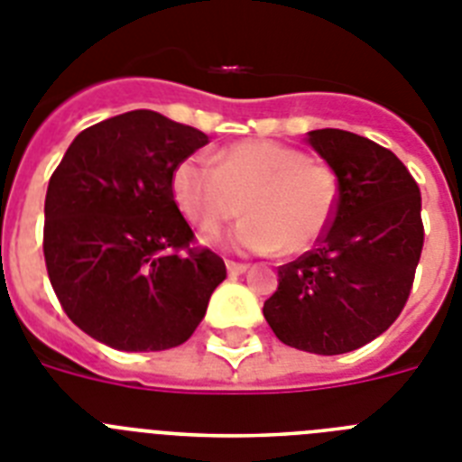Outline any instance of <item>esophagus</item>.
Wrapping results in <instances>:
<instances>
[{"label": "esophagus", "mask_w": 462, "mask_h": 462, "mask_svg": "<svg viewBox=\"0 0 462 462\" xmlns=\"http://www.w3.org/2000/svg\"><path fill=\"white\" fill-rule=\"evenodd\" d=\"M225 265H227V273H230L232 277H235V274H242V273H246V270H249V265H246V263L227 261V263H225Z\"/></svg>", "instance_id": "esophagus-1"}]
</instances>
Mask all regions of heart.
<instances>
[{
  "label": "heart",
  "mask_w": 462,
  "mask_h": 462,
  "mask_svg": "<svg viewBox=\"0 0 462 462\" xmlns=\"http://www.w3.org/2000/svg\"><path fill=\"white\" fill-rule=\"evenodd\" d=\"M173 199L201 232H216L242 213L225 237L246 254L300 255L319 244L338 208V176L296 147L239 141L216 154V164L189 157L173 171Z\"/></svg>",
  "instance_id": "obj_1"
}]
</instances>
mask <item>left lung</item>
Instances as JSON below:
<instances>
[{
  "label": "left lung",
  "instance_id": "8db88e82",
  "mask_svg": "<svg viewBox=\"0 0 462 462\" xmlns=\"http://www.w3.org/2000/svg\"><path fill=\"white\" fill-rule=\"evenodd\" d=\"M305 141L338 176V208L315 249L279 265L263 315L284 345L343 355L387 331L409 300L425 239L420 189L364 135L317 129Z\"/></svg>",
  "mask_w": 462,
  "mask_h": 462
}]
</instances>
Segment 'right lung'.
<instances>
[{"mask_svg": "<svg viewBox=\"0 0 462 462\" xmlns=\"http://www.w3.org/2000/svg\"><path fill=\"white\" fill-rule=\"evenodd\" d=\"M208 143L152 110L77 135L44 201V261L60 308L124 352L169 350L195 333L227 277L173 199V171Z\"/></svg>", "mask_w": 462, "mask_h": 462, "instance_id": "obj_1", "label": "right lung"}]
</instances>
